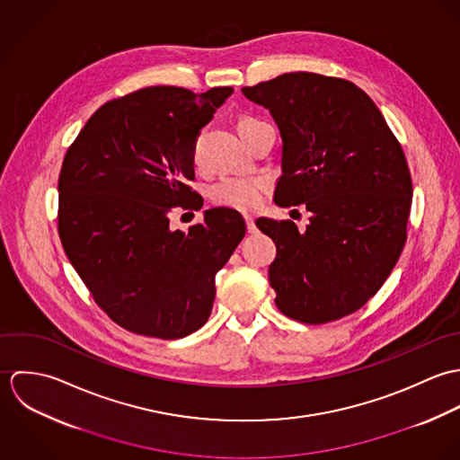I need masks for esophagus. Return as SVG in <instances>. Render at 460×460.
<instances>
[{"label": "esophagus", "instance_id": "obj_1", "mask_svg": "<svg viewBox=\"0 0 460 460\" xmlns=\"http://www.w3.org/2000/svg\"><path fill=\"white\" fill-rule=\"evenodd\" d=\"M244 221H246V226H248V232L250 234H255L257 232V225H255V217L252 214H244Z\"/></svg>", "mask_w": 460, "mask_h": 460}]
</instances>
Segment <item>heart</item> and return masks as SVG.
<instances>
[{
    "label": "heart",
    "mask_w": 460,
    "mask_h": 460,
    "mask_svg": "<svg viewBox=\"0 0 460 460\" xmlns=\"http://www.w3.org/2000/svg\"><path fill=\"white\" fill-rule=\"evenodd\" d=\"M250 120L253 119H243L239 124H244ZM195 157L198 159V145H195ZM263 186L265 184L262 179L225 175L210 186L208 197L217 205L246 210L259 205V201L262 199Z\"/></svg>",
    "instance_id": "1"
}]
</instances>
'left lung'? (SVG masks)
Returning a JSON list of instances; mask_svg holds the SVG:
<instances>
[{"instance_id":"left-lung-1","label":"left lung","mask_w":460,"mask_h":460,"mask_svg":"<svg viewBox=\"0 0 460 460\" xmlns=\"http://www.w3.org/2000/svg\"><path fill=\"white\" fill-rule=\"evenodd\" d=\"M281 137L274 201L305 203L306 230L261 217L276 243L269 283L287 317L324 324L359 310L386 281L405 244L412 184L394 132L354 83L290 72L243 88Z\"/></svg>"}]
</instances>
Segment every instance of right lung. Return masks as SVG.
Listing matches in <instances>:
<instances>
[{"mask_svg": "<svg viewBox=\"0 0 460 460\" xmlns=\"http://www.w3.org/2000/svg\"><path fill=\"white\" fill-rule=\"evenodd\" d=\"M232 86L193 93L148 86L99 108L66 150L58 232L95 303L122 328L175 340L212 312L216 274L243 237V216L203 210L188 232L170 228L173 207L201 208L195 137ZM203 201V199H201Z\"/></svg>", "mask_w": 460, "mask_h": 460, "instance_id": "obj_1", "label": "right lung"}]
</instances>
